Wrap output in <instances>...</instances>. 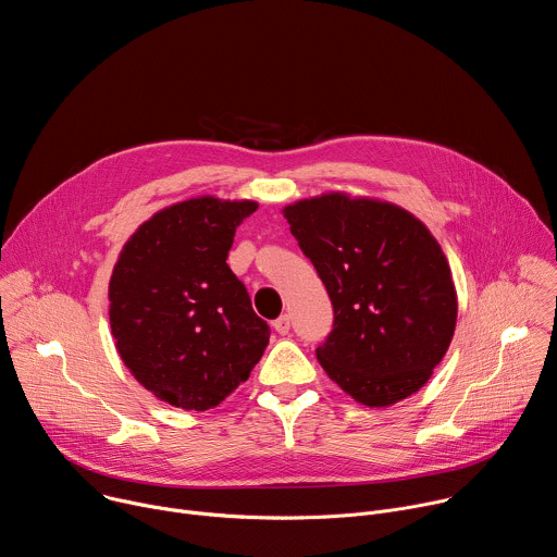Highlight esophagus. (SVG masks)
<instances>
[{
    "label": "esophagus",
    "instance_id": "34e87169",
    "mask_svg": "<svg viewBox=\"0 0 557 557\" xmlns=\"http://www.w3.org/2000/svg\"><path fill=\"white\" fill-rule=\"evenodd\" d=\"M273 329H275L280 335H288V331H290V317H288V314H282L280 320H275Z\"/></svg>",
    "mask_w": 557,
    "mask_h": 557
}]
</instances>
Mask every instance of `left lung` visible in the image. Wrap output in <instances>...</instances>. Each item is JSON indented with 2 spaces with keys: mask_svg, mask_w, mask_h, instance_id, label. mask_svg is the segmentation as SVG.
Returning <instances> with one entry per match:
<instances>
[{
  "mask_svg": "<svg viewBox=\"0 0 557 557\" xmlns=\"http://www.w3.org/2000/svg\"><path fill=\"white\" fill-rule=\"evenodd\" d=\"M301 253L333 301L317 348L355 401L385 408L428 383L456 329L451 271L434 235L406 209L346 194L284 209Z\"/></svg>",
  "mask_w": 557,
  "mask_h": 557,
  "instance_id": "obj_1",
  "label": "left lung"
}]
</instances>
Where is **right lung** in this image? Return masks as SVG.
I'll return each mask as SVG.
<instances>
[{
	"instance_id": "right-lung-1",
	"label": "right lung",
	"mask_w": 557,
	"mask_h": 557,
	"mask_svg": "<svg viewBox=\"0 0 557 557\" xmlns=\"http://www.w3.org/2000/svg\"><path fill=\"white\" fill-rule=\"evenodd\" d=\"M251 200L191 198L143 222L110 280L116 350L156 399L205 412L249 379L271 329L226 258Z\"/></svg>"
}]
</instances>
